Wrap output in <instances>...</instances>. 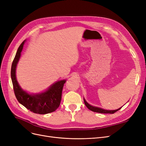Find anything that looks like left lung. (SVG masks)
Instances as JSON below:
<instances>
[{
    "mask_svg": "<svg viewBox=\"0 0 146 146\" xmlns=\"http://www.w3.org/2000/svg\"><path fill=\"white\" fill-rule=\"evenodd\" d=\"M84 104H85V105L86 106V107L88 108L89 110H90L91 111H94V112L100 113H110V114H113V113H115L116 111L120 110L121 109V107H121L119 108L118 109L114 110H105V109H101V108H100V107L93 106L90 104H89L84 98Z\"/></svg>",
    "mask_w": 146,
    "mask_h": 146,
    "instance_id": "left-lung-1",
    "label": "left lung"
}]
</instances>
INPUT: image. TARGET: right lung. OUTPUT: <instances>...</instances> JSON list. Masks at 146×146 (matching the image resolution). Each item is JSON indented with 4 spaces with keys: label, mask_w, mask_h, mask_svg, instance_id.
Instances as JSON below:
<instances>
[{
    "label": "right lung",
    "mask_w": 146,
    "mask_h": 146,
    "mask_svg": "<svg viewBox=\"0 0 146 146\" xmlns=\"http://www.w3.org/2000/svg\"><path fill=\"white\" fill-rule=\"evenodd\" d=\"M25 42L26 40L23 41L18 48L11 65V78L15 96L20 104L35 113L44 115L54 111L60 105L62 89L66 79L54 82L44 92L30 94L23 90L17 81L16 71Z\"/></svg>",
    "instance_id": "right-lung-1"
}]
</instances>
